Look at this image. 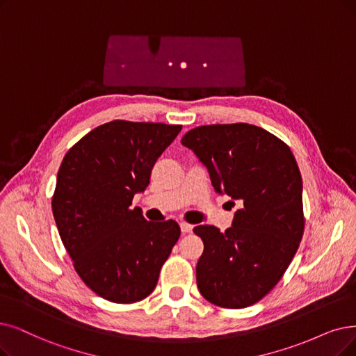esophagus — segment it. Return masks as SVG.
<instances>
[{
	"label": "esophagus",
	"mask_w": 356,
	"mask_h": 356,
	"mask_svg": "<svg viewBox=\"0 0 356 356\" xmlns=\"http://www.w3.org/2000/svg\"><path fill=\"white\" fill-rule=\"evenodd\" d=\"M179 226H181V231H182V234H190V232H193V225H190V223H186V222H181L179 223Z\"/></svg>",
	"instance_id": "1"
}]
</instances>
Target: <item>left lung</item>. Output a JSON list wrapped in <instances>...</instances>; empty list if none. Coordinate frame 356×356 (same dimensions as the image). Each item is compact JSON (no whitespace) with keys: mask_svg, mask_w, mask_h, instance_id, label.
Masks as SVG:
<instances>
[{"mask_svg":"<svg viewBox=\"0 0 356 356\" xmlns=\"http://www.w3.org/2000/svg\"><path fill=\"white\" fill-rule=\"evenodd\" d=\"M181 143L207 168L215 191L241 204L225 232L194 227L204 244L198 291L218 307H250L277 285L302 239L300 168L282 140L251 124L197 127Z\"/></svg>","mask_w":356,"mask_h":356,"instance_id":"8db88e82","label":"left lung"}]
</instances>
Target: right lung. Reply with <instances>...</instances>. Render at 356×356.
I'll use <instances>...</instances> for the list:
<instances>
[{"mask_svg":"<svg viewBox=\"0 0 356 356\" xmlns=\"http://www.w3.org/2000/svg\"><path fill=\"white\" fill-rule=\"evenodd\" d=\"M181 125L115 120L99 125L64 156L52 213L81 280L104 300H145L181 235L175 220L147 222L133 197Z\"/></svg>","mask_w":356,"mask_h":356,"instance_id":"right-lung-1","label":"right lung"}]
</instances>
